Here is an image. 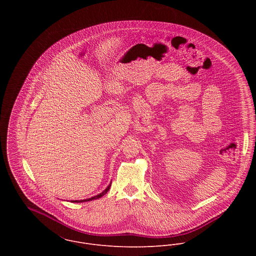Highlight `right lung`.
I'll return each instance as SVG.
<instances>
[{"label": "right lung", "instance_id": "right-lung-1", "mask_svg": "<svg viewBox=\"0 0 256 256\" xmlns=\"http://www.w3.org/2000/svg\"><path fill=\"white\" fill-rule=\"evenodd\" d=\"M110 186H111V185L110 184V185L106 187V189H104L100 194H98V195H96V196H94V197H92V198L84 199V200H73V201H71V202H73V203H80V202H88V201H92V200H94V199H98V198H100L102 196H104V194L108 193V191L110 190Z\"/></svg>", "mask_w": 256, "mask_h": 256}]
</instances>
